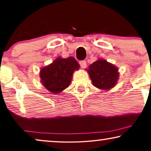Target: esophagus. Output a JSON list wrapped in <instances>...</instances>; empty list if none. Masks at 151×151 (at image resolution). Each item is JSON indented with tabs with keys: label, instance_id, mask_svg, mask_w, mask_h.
Returning a JSON list of instances; mask_svg holds the SVG:
<instances>
[{
	"label": "esophagus",
	"instance_id": "34e87169",
	"mask_svg": "<svg viewBox=\"0 0 151 151\" xmlns=\"http://www.w3.org/2000/svg\"><path fill=\"white\" fill-rule=\"evenodd\" d=\"M80 65L81 66L82 69H84V68L86 67V63L85 60H81L80 61Z\"/></svg>",
	"mask_w": 151,
	"mask_h": 151
}]
</instances>
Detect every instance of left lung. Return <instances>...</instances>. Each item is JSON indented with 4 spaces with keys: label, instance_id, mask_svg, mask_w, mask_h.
<instances>
[{
    "label": "left lung",
    "instance_id": "1",
    "mask_svg": "<svg viewBox=\"0 0 151 151\" xmlns=\"http://www.w3.org/2000/svg\"><path fill=\"white\" fill-rule=\"evenodd\" d=\"M92 83L100 89L113 87L118 80V69L105 60L99 59L88 67L87 70Z\"/></svg>",
    "mask_w": 151,
    "mask_h": 151
}]
</instances>
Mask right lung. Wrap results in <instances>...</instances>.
<instances>
[{
    "label": "right lung",
    "instance_id": "add662e5",
    "mask_svg": "<svg viewBox=\"0 0 151 151\" xmlns=\"http://www.w3.org/2000/svg\"><path fill=\"white\" fill-rule=\"evenodd\" d=\"M79 67V64L74 58H58L41 69V81L49 91L53 93H60L69 86L73 71Z\"/></svg>",
    "mask_w": 151,
    "mask_h": 151
}]
</instances>
